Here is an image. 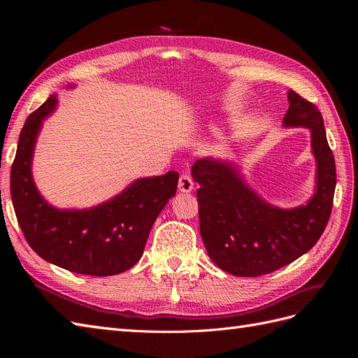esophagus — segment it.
I'll return each instance as SVG.
<instances>
[{
	"mask_svg": "<svg viewBox=\"0 0 358 358\" xmlns=\"http://www.w3.org/2000/svg\"><path fill=\"white\" fill-rule=\"evenodd\" d=\"M178 187L180 192H191L194 189V180L189 175H187V173H183V175L179 178Z\"/></svg>",
	"mask_w": 358,
	"mask_h": 358,
	"instance_id": "esophagus-1",
	"label": "esophagus"
}]
</instances>
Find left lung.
Returning <instances> with one entry per match:
<instances>
[{
    "mask_svg": "<svg viewBox=\"0 0 358 358\" xmlns=\"http://www.w3.org/2000/svg\"><path fill=\"white\" fill-rule=\"evenodd\" d=\"M284 127L310 129L317 159L313 197L294 209L268 204L242 179L231 162L203 158L194 162L200 234L212 262L234 276L255 278L294 262L318 242L329 222L336 188V166L321 112L288 91Z\"/></svg>",
    "mask_w": 358,
    "mask_h": 358,
    "instance_id": "obj_1",
    "label": "left lung"
}]
</instances>
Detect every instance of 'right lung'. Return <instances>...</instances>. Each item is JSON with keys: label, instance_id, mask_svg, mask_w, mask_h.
Instances as JSON below:
<instances>
[{"label": "right lung", "instance_id": "obj_1", "mask_svg": "<svg viewBox=\"0 0 358 358\" xmlns=\"http://www.w3.org/2000/svg\"><path fill=\"white\" fill-rule=\"evenodd\" d=\"M57 103V95H50L28 116L19 134L10 192L20 230L34 252L58 267L91 276L122 273L142 257L157 216L176 194L179 175L169 171L137 179L91 209L53 208L37 191L31 164L43 119Z\"/></svg>", "mask_w": 358, "mask_h": 358}]
</instances>
